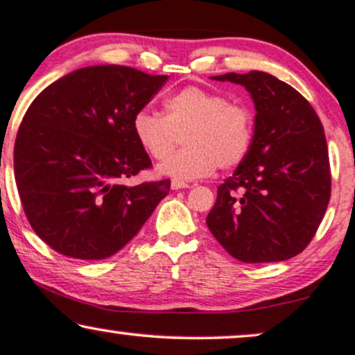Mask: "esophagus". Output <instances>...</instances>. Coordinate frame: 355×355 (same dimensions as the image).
<instances>
[{
    "label": "esophagus",
    "mask_w": 355,
    "mask_h": 355,
    "mask_svg": "<svg viewBox=\"0 0 355 355\" xmlns=\"http://www.w3.org/2000/svg\"><path fill=\"white\" fill-rule=\"evenodd\" d=\"M190 183L182 182V180H172V189L173 190H180V189H190Z\"/></svg>",
    "instance_id": "obj_1"
}]
</instances>
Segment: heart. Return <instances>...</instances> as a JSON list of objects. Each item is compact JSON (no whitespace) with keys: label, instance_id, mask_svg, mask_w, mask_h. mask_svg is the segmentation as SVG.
I'll return each instance as SVG.
<instances>
[{"label":"heart","instance_id":"heart-1","mask_svg":"<svg viewBox=\"0 0 355 355\" xmlns=\"http://www.w3.org/2000/svg\"><path fill=\"white\" fill-rule=\"evenodd\" d=\"M165 116L138 110L132 132L141 150L162 160L182 135L185 149L158 165V172L173 180H195L242 164L254 141V113L247 105L230 101L223 93L187 87L164 101Z\"/></svg>","mask_w":355,"mask_h":355}]
</instances>
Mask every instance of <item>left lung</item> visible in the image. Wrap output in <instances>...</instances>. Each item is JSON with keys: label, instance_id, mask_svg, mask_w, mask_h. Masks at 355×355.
Segmentation results:
<instances>
[{"label": "left lung", "instance_id": "8db88e82", "mask_svg": "<svg viewBox=\"0 0 355 355\" xmlns=\"http://www.w3.org/2000/svg\"><path fill=\"white\" fill-rule=\"evenodd\" d=\"M214 80L243 85L257 115L250 152L218 187L207 225L242 262L292 259L311 243L331 200L324 126L295 88L268 73Z\"/></svg>", "mask_w": 355, "mask_h": 355}]
</instances>
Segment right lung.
Wrapping results in <instances>:
<instances>
[{
	"label": "right lung",
	"mask_w": 355,
	"mask_h": 355,
	"mask_svg": "<svg viewBox=\"0 0 355 355\" xmlns=\"http://www.w3.org/2000/svg\"><path fill=\"white\" fill-rule=\"evenodd\" d=\"M166 80L121 64L87 67L26 110L15 141L16 187L31 229L55 252L112 257L168 195V178L125 185L152 168L132 120Z\"/></svg>",
	"instance_id": "obj_1"
}]
</instances>
